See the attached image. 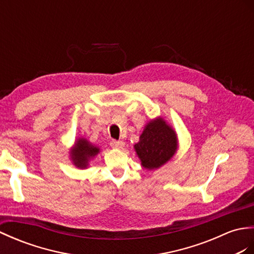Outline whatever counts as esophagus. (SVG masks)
Instances as JSON below:
<instances>
[{
	"mask_svg": "<svg viewBox=\"0 0 254 254\" xmlns=\"http://www.w3.org/2000/svg\"><path fill=\"white\" fill-rule=\"evenodd\" d=\"M124 145H125V142L124 141H121V140H112L111 141V146H113V148H116V149H123Z\"/></svg>",
	"mask_w": 254,
	"mask_h": 254,
	"instance_id": "esophagus-1",
	"label": "esophagus"
}]
</instances>
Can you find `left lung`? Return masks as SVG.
Wrapping results in <instances>:
<instances>
[{
    "label": "left lung",
    "instance_id": "1",
    "mask_svg": "<svg viewBox=\"0 0 254 254\" xmlns=\"http://www.w3.org/2000/svg\"><path fill=\"white\" fill-rule=\"evenodd\" d=\"M178 148L177 134L162 117L149 122L134 150L146 170H156L170 161Z\"/></svg>",
    "mask_w": 254,
    "mask_h": 254
}]
</instances>
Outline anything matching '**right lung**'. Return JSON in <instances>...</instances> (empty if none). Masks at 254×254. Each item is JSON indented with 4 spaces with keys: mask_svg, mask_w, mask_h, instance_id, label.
<instances>
[{
    "mask_svg": "<svg viewBox=\"0 0 254 254\" xmlns=\"http://www.w3.org/2000/svg\"><path fill=\"white\" fill-rule=\"evenodd\" d=\"M100 152L98 146L90 143L87 139L79 138L70 150V157L74 165L79 168H87L89 161L93 159Z\"/></svg>",
    "mask_w": 254,
    "mask_h": 254,
    "instance_id": "obj_1",
    "label": "right lung"
}]
</instances>
